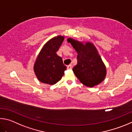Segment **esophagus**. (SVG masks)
<instances>
[{
    "instance_id": "34e87169",
    "label": "esophagus",
    "mask_w": 132,
    "mask_h": 132,
    "mask_svg": "<svg viewBox=\"0 0 132 132\" xmlns=\"http://www.w3.org/2000/svg\"><path fill=\"white\" fill-rule=\"evenodd\" d=\"M72 65L70 64V65H68L67 66V69H68V70H71V69H72Z\"/></svg>"
}]
</instances>
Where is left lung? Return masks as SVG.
<instances>
[{
    "mask_svg": "<svg viewBox=\"0 0 132 132\" xmlns=\"http://www.w3.org/2000/svg\"><path fill=\"white\" fill-rule=\"evenodd\" d=\"M67 41L78 53L77 64L72 71L79 81L90 87L102 82L106 76V68L93 44H84L72 38Z\"/></svg>",
    "mask_w": 132,
    "mask_h": 132,
    "instance_id": "8db88e82",
    "label": "left lung"
}]
</instances>
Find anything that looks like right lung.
Instances as JSON below:
<instances>
[{
    "mask_svg": "<svg viewBox=\"0 0 132 132\" xmlns=\"http://www.w3.org/2000/svg\"><path fill=\"white\" fill-rule=\"evenodd\" d=\"M64 36H57L51 39L42 48L34 64V72L39 81L54 85L61 80L66 70L61 57L57 54Z\"/></svg>",
    "mask_w": 132,
    "mask_h": 132,
    "instance_id": "obj_1",
    "label": "right lung"
}]
</instances>
